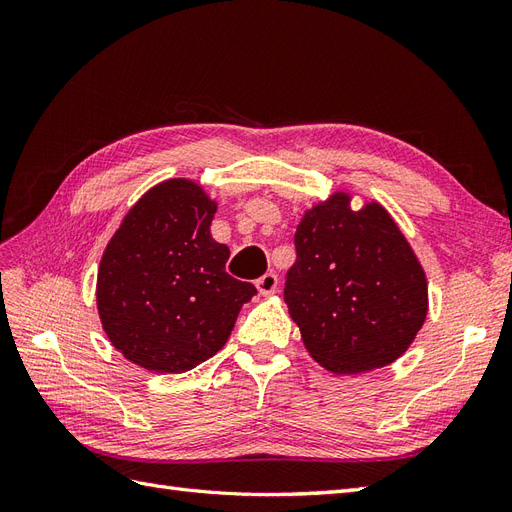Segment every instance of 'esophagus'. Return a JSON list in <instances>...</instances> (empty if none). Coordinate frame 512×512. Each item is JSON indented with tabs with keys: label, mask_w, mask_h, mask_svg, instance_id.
Here are the masks:
<instances>
[{
	"label": "esophagus",
	"mask_w": 512,
	"mask_h": 512,
	"mask_svg": "<svg viewBox=\"0 0 512 512\" xmlns=\"http://www.w3.org/2000/svg\"><path fill=\"white\" fill-rule=\"evenodd\" d=\"M277 284H280V280H277L275 273H265L256 282V288H258L260 294H265V297H267V294H273L277 290Z\"/></svg>",
	"instance_id": "34e87169"
}]
</instances>
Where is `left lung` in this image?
Masks as SVG:
<instances>
[{
    "label": "left lung",
    "mask_w": 512,
    "mask_h": 512,
    "mask_svg": "<svg viewBox=\"0 0 512 512\" xmlns=\"http://www.w3.org/2000/svg\"><path fill=\"white\" fill-rule=\"evenodd\" d=\"M294 247L284 301L316 363L361 374L410 348L427 316V280L389 211H352L350 194L335 192L305 211Z\"/></svg>",
    "instance_id": "8db88e82"
}]
</instances>
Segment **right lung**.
Returning a JSON list of instances; mask_svg holds the SVG:
<instances>
[{
  "mask_svg": "<svg viewBox=\"0 0 512 512\" xmlns=\"http://www.w3.org/2000/svg\"><path fill=\"white\" fill-rule=\"evenodd\" d=\"M218 203L190 179L138 198L108 241L96 301L104 333L128 361L181 374L222 350L256 288L226 273L230 250L211 237Z\"/></svg>",
  "mask_w": 512,
  "mask_h": 512,
  "instance_id": "add662e5",
  "label": "right lung"
}]
</instances>
